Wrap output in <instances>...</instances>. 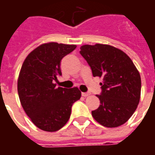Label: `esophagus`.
I'll list each match as a JSON object with an SVG mask.
<instances>
[{
	"instance_id": "34e87169",
	"label": "esophagus",
	"mask_w": 155,
	"mask_h": 155,
	"mask_svg": "<svg viewBox=\"0 0 155 155\" xmlns=\"http://www.w3.org/2000/svg\"><path fill=\"white\" fill-rule=\"evenodd\" d=\"M89 95H91V93H90V92H82L83 97H88Z\"/></svg>"
}]
</instances>
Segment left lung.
I'll return each mask as SVG.
<instances>
[{
	"mask_svg": "<svg viewBox=\"0 0 155 155\" xmlns=\"http://www.w3.org/2000/svg\"><path fill=\"white\" fill-rule=\"evenodd\" d=\"M80 54L87 61L94 77L103 78L101 104L92 111L97 122L108 128L118 127L134 114L141 96V77L129 56L109 45H84Z\"/></svg>",
	"mask_w": 155,
	"mask_h": 155,
	"instance_id": "obj_1",
	"label": "left lung"
}]
</instances>
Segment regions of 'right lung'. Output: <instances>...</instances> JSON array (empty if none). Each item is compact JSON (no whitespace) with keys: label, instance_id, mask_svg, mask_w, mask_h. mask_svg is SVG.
<instances>
[{"label":"right lung","instance_id":"obj_1","mask_svg":"<svg viewBox=\"0 0 155 155\" xmlns=\"http://www.w3.org/2000/svg\"><path fill=\"white\" fill-rule=\"evenodd\" d=\"M76 48L75 45L45 43L30 52L21 68L18 92L25 113L40 130L54 132L66 125L71 106L80 99L78 87H56L54 81L62 75V58Z\"/></svg>","mask_w":155,"mask_h":155}]
</instances>
